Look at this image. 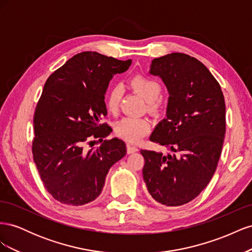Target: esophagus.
Masks as SVG:
<instances>
[{"label":"esophagus","mask_w":252,"mask_h":252,"mask_svg":"<svg viewBox=\"0 0 252 252\" xmlns=\"http://www.w3.org/2000/svg\"><path fill=\"white\" fill-rule=\"evenodd\" d=\"M138 151V148H136L135 146H133V145L131 144H127V154H133V152Z\"/></svg>","instance_id":"esophagus-1"}]
</instances>
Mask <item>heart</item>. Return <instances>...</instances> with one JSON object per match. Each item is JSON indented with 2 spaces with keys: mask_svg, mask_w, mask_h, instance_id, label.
Segmentation results:
<instances>
[{
  "mask_svg": "<svg viewBox=\"0 0 252 252\" xmlns=\"http://www.w3.org/2000/svg\"><path fill=\"white\" fill-rule=\"evenodd\" d=\"M130 85L148 102V110L151 112L159 111L161 103L158 98L162 94L161 84L146 75L138 74L130 80ZM122 91L123 90L120 84H114L109 88L105 96V105L109 112H117L122 97ZM150 128L151 123L148 119L126 117L118 122L114 130L120 138L128 142L136 143L150 131Z\"/></svg>",
  "mask_w": 252,
  "mask_h": 252,
  "instance_id": "1",
  "label": "heart"
}]
</instances>
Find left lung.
Wrapping results in <instances>:
<instances>
[{"label": "left lung", "mask_w": 252, "mask_h": 252, "mask_svg": "<svg viewBox=\"0 0 252 252\" xmlns=\"http://www.w3.org/2000/svg\"><path fill=\"white\" fill-rule=\"evenodd\" d=\"M150 67L169 91L167 118L150 141L174 154L141 150L143 178L158 203L181 206L202 192L217 169L226 131L225 100L219 82L193 57L172 52L152 60Z\"/></svg>", "instance_id": "8db88e82"}]
</instances>
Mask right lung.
I'll list each match as a JSON object with an SVG mask.
<instances>
[{
	"instance_id": "1",
	"label": "right lung",
	"mask_w": 252,
	"mask_h": 252,
	"mask_svg": "<svg viewBox=\"0 0 252 252\" xmlns=\"http://www.w3.org/2000/svg\"><path fill=\"white\" fill-rule=\"evenodd\" d=\"M120 61L95 51L73 56L50 74L33 114L32 156L44 187L62 204L82 206L101 194L110 167L126 155V144L100 121L107 110L106 89L113 74L126 71ZM98 138L103 144L92 147Z\"/></svg>"
}]
</instances>
